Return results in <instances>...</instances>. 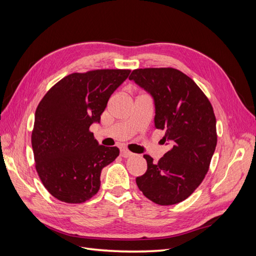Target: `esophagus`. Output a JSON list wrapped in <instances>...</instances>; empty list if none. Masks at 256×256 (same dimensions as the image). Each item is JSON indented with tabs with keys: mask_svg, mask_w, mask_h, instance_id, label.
<instances>
[{
	"mask_svg": "<svg viewBox=\"0 0 256 256\" xmlns=\"http://www.w3.org/2000/svg\"><path fill=\"white\" fill-rule=\"evenodd\" d=\"M120 156L124 157V158H128V157L134 156V154L131 152H129L128 150H126V148H122L120 150Z\"/></svg>",
	"mask_w": 256,
	"mask_h": 256,
	"instance_id": "obj_1",
	"label": "esophagus"
}]
</instances>
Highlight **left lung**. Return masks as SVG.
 Listing matches in <instances>:
<instances>
[{
    "instance_id": "8db88e82",
    "label": "left lung",
    "mask_w": 256,
    "mask_h": 256,
    "mask_svg": "<svg viewBox=\"0 0 256 256\" xmlns=\"http://www.w3.org/2000/svg\"><path fill=\"white\" fill-rule=\"evenodd\" d=\"M134 80L152 96L154 128L166 131L171 150L158 164L144 154L147 171L136 177L143 194L158 205H174L189 198L203 182L216 146L212 106L196 83L175 68H141Z\"/></svg>"
}]
</instances>
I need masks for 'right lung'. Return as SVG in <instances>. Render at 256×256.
Here are the masks:
<instances>
[{
  "instance_id": "add662e5",
  "label": "right lung",
  "mask_w": 256,
  "mask_h": 256,
  "mask_svg": "<svg viewBox=\"0 0 256 256\" xmlns=\"http://www.w3.org/2000/svg\"><path fill=\"white\" fill-rule=\"evenodd\" d=\"M129 69H97L66 76L47 92L35 112L32 147L35 168L51 196L80 204L100 188L102 170L120 154L99 145L90 131Z\"/></svg>"
}]
</instances>
